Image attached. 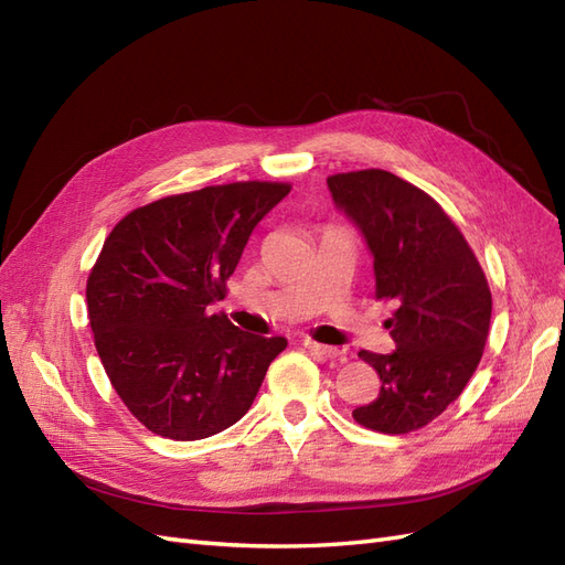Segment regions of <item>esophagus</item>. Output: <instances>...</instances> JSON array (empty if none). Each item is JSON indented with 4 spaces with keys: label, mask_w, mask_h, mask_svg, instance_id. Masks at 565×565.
<instances>
[{
    "label": "esophagus",
    "mask_w": 565,
    "mask_h": 565,
    "mask_svg": "<svg viewBox=\"0 0 565 565\" xmlns=\"http://www.w3.org/2000/svg\"><path fill=\"white\" fill-rule=\"evenodd\" d=\"M301 344H303V349H309V351H311L313 355H318V358H337V355H339V349L318 344V341H313V339H303Z\"/></svg>",
    "instance_id": "1"
}]
</instances>
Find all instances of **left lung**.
<instances>
[{
    "label": "left lung",
    "instance_id": "left-lung-1",
    "mask_svg": "<svg viewBox=\"0 0 565 565\" xmlns=\"http://www.w3.org/2000/svg\"><path fill=\"white\" fill-rule=\"evenodd\" d=\"M328 188L372 254L377 299L398 303L388 320L396 349L358 353L382 388L353 419L382 434L422 429L459 398L481 363L492 313L483 268L440 204L396 174H334Z\"/></svg>",
    "mask_w": 565,
    "mask_h": 565
}]
</instances>
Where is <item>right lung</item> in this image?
I'll return each instance as SVG.
<instances>
[{
    "instance_id": "right-lung-1",
    "label": "right lung",
    "mask_w": 565,
    "mask_h": 565,
    "mask_svg": "<svg viewBox=\"0 0 565 565\" xmlns=\"http://www.w3.org/2000/svg\"><path fill=\"white\" fill-rule=\"evenodd\" d=\"M287 183L210 185L150 202L108 235L87 280L100 363L152 434L200 440L241 419L285 347L210 313Z\"/></svg>"
}]
</instances>
